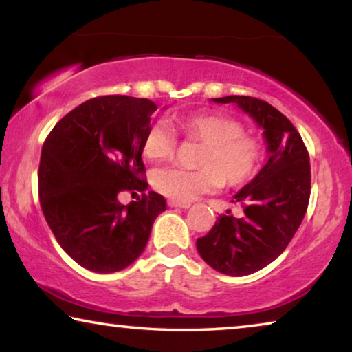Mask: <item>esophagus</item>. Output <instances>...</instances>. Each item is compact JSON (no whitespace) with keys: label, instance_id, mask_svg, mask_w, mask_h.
Returning <instances> with one entry per match:
<instances>
[{"label":"esophagus","instance_id":"34e87169","mask_svg":"<svg viewBox=\"0 0 352 352\" xmlns=\"http://www.w3.org/2000/svg\"><path fill=\"white\" fill-rule=\"evenodd\" d=\"M168 205L175 206V208H189L190 206V204H181V201H176V200H168Z\"/></svg>","mask_w":352,"mask_h":352}]
</instances>
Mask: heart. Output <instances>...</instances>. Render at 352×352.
Wrapping results in <instances>:
<instances>
[{"mask_svg":"<svg viewBox=\"0 0 352 352\" xmlns=\"http://www.w3.org/2000/svg\"><path fill=\"white\" fill-rule=\"evenodd\" d=\"M176 131L186 141L199 142L195 170L160 168L152 173V186L168 199L189 204L221 186L239 187L256 176L264 147L258 138L245 133L239 120L223 113L197 112L173 117ZM176 141L170 128L151 123L142 136V153L148 160L171 158Z\"/></svg>","mask_w":352,"mask_h":352,"instance_id":"b5f03b06","label":"heart"}]
</instances>
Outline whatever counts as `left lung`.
<instances>
[{
    "label": "left lung",
    "instance_id": "left-lung-1",
    "mask_svg": "<svg viewBox=\"0 0 352 352\" xmlns=\"http://www.w3.org/2000/svg\"><path fill=\"white\" fill-rule=\"evenodd\" d=\"M218 104H235L263 128L269 160L234 204L242 218L221 214L205 237L197 239L200 256L228 276H248L272 263L300 228L311 195L309 153L300 133L285 115L266 100L226 96Z\"/></svg>",
    "mask_w": 352,
    "mask_h": 352
}]
</instances>
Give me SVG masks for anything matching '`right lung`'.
Listing matches in <instances>:
<instances>
[{"label":"right lung","mask_w":352,"mask_h":352,"mask_svg":"<svg viewBox=\"0 0 352 352\" xmlns=\"http://www.w3.org/2000/svg\"><path fill=\"white\" fill-rule=\"evenodd\" d=\"M157 105L131 96H100L72 110L43 144L38 194L62 250L93 272L136 261L166 200L147 192L142 136ZM122 191L141 193L122 206Z\"/></svg>","instance_id":"add662e5"}]
</instances>
